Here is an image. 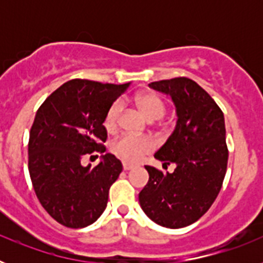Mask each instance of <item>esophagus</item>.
<instances>
[{
  "mask_svg": "<svg viewBox=\"0 0 263 263\" xmlns=\"http://www.w3.org/2000/svg\"><path fill=\"white\" fill-rule=\"evenodd\" d=\"M122 167H124V170L125 171H127V170H132L134 167V164H132V163H127V162H124V163H122Z\"/></svg>",
  "mask_w": 263,
  "mask_h": 263,
  "instance_id": "1",
  "label": "esophagus"
}]
</instances>
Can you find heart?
I'll return each instance as SVG.
<instances>
[{"instance_id":"1","label":"heart","mask_w":263,"mask_h":263,"mask_svg":"<svg viewBox=\"0 0 263 263\" xmlns=\"http://www.w3.org/2000/svg\"><path fill=\"white\" fill-rule=\"evenodd\" d=\"M134 103L138 106L139 110L142 111L143 116L150 121L160 118L166 110L163 100L153 92H143V93L137 95L134 97ZM120 113V103H113L106 110L105 117H104V127L108 133H115L118 129ZM110 148L120 159L129 162V163H136L139 159H142L143 155H146L154 148V141L147 137L124 134L111 143Z\"/></svg>"}]
</instances>
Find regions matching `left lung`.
Masks as SVG:
<instances>
[{
    "label": "left lung",
    "mask_w": 263,
    "mask_h": 263,
    "mask_svg": "<svg viewBox=\"0 0 263 263\" xmlns=\"http://www.w3.org/2000/svg\"><path fill=\"white\" fill-rule=\"evenodd\" d=\"M148 87L170 95L175 104L176 126L154 157L163 167H176L163 174L145 166L148 182L139 192V204L158 225L178 229L197 221L221 190L228 164L224 115L191 79L154 81Z\"/></svg>",
    "instance_id": "1"
}]
</instances>
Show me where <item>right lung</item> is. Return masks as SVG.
Segmentation results:
<instances>
[{
    "label": "right lung",
    "instance_id": "right-lung-1",
    "mask_svg": "<svg viewBox=\"0 0 263 263\" xmlns=\"http://www.w3.org/2000/svg\"><path fill=\"white\" fill-rule=\"evenodd\" d=\"M129 85L73 79L36 111L29 138L30 178L42 206L64 227L85 228L105 211L122 163L109 153L96 167H84L81 159L105 153L104 117Z\"/></svg>",
    "mask_w": 263,
    "mask_h": 263
}]
</instances>
